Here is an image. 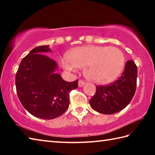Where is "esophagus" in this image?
Wrapping results in <instances>:
<instances>
[{"mask_svg":"<svg viewBox=\"0 0 155 155\" xmlns=\"http://www.w3.org/2000/svg\"><path fill=\"white\" fill-rule=\"evenodd\" d=\"M84 84H85V81H83V80H81V79L78 81V87H83V85H84Z\"/></svg>","mask_w":155,"mask_h":155,"instance_id":"34e87169","label":"esophagus"}]
</instances>
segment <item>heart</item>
Wrapping results in <instances>:
<instances>
[{
	"mask_svg": "<svg viewBox=\"0 0 155 155\" xmlns=\"http://www.w3.org/2000/svg\"><path fill=\"white\" fill-rule=\"evenodd\" d=\"M122 52L116 47L85 46L73 48L66 57L60 59L63 68L77 72V68L86 67L85 75L98 83L107 84L115 81L124 65Z\"/></svg>",
	"mask_w": 155,
	"mask_h": 155,
	"instance_id": "obj_1",
	"label": "heart"
}]
</instances>
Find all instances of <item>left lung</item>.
I'll use <instances>...</instances> for the list:
<instances>
[{"label": "left lung", "instance_id": "1", "mask_svg": "<svg viewBox=\"0 0 155 155\" xmlns=\"http://www.w3.org/2000/svg\"><path fill=\"white\" fill-rule=\"evenodd\" d=\"M137 68L132 60L127 61L121 77L114 83L96 86L90 99L91 108L103 114H113L124 109L133 99L136 90Z\"/></svg>", "mask_w": 155, "mask_h": 155}]
</instances>
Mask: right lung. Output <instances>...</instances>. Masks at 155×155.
Returning <instances> with one entry per match:
<instances>
[{
  "label": "right lung",
  "mask_w": 155,
  "mask_h": 155,
  "mask_svg": "<svg viewBox=\"0 0 155 155\" xmlns=\"http://www.w3.org/2000/svg\"><path fill=\"white\" fill-rule=\"evenodd\" d=\"M49 46L35 47L21 61L15 74L18 97L33 116L51 120L68 109L70 92L77 88L78 80L67 82L55 73V61L45 55Z\"/></svg>",
  "instance_id": "add662e5"
}]
</instances>
